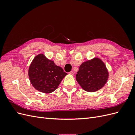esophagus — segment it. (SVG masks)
I'll use <instances>...</instances> for the list:
<instances>
[{
	"label": "esophagus",
	"instance_id": "34e87169",
	"mask_svg": "<svg viewBox=\"0 0 135 135\" xmlns=\"http://www.w3.org/2000/svg\"><path fill=\"white\" fill-rule=\"evenodd\" d=\"M69 74H71V75H74V73L73 72V71H71L69 72Z\"/></svg>",
	"mask_w": 135,
	"mask_h": 135
}]
</instances>
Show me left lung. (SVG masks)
I'll use <instances>...</instances> for the list:
<instances>
[{
	"mask_svg": "<svg viewBox=\"0 0 135 135\" xmlns=\"http://www.w3.org/2000/svg\"><path fill=\"white\" fill-rule=\"evenodd\" d=\"M108 75L104 63L100 59L95 58L80 65L76 75V80L84 90L93 92L104 86Z\"/></svg>",
	"mask_w": 135,
	"mask_h": 135,
	"instance_id": "1",
	"label": "left lung"
}]
</instances>
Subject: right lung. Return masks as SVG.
Instances as JSON below:
<instances>
[{"instance_id":"add662e5","label":"right lung","mask_w":135,"mask_h":135,"mask_svg":"<svg viewBox=\"0 0 135 135\" xmlns=\"http://www.w3.org/2000/svg\"><path fill=\"white\" fill-rule=\"evenodd\" d=\"M28 74L33 87L40 92L47 93L55 91L67 75L62 68L57 66L43 54L37 55L32 60Z\"/></svg>"}]
</instances>
